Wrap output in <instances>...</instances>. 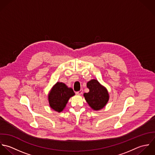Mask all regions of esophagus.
Wrapping results in <instances>:
<instances>
[{
    "instance_id": "obj_1",
    "label": "esophagus",
    "mask_w": 155,
    "mask_h": 155,
    "mask_svg": "<svg viewBox=\"0 0 155 155\" xmlns=\"http://www.w3.org/2000/svg\"><path fill=\"white\" fill-rule=\"evenodd\" d=\"M83 90H80V91L76 92V94H77V95H81V94L83 93Z\"/></svg>"
}]
</instances>
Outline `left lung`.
<instances>
[{
  "mask_svg": "<svg viewBox=\"0 0 155 155\" xmlns=\"http://www.w3.org/2000/svg\"><path fill=\"white\" fill-rule=\"evenodd\" d=\"M87 87L89 92L83 94L86 102L93 110H102L107 105L110 98L107 88L96 79L88 81Z\"/></svg>",
  "mask_w": 155,
  "mask_h": 155,
  "instance_id": "left-lung-1",
  "label": "left lung"
}]
</instances>
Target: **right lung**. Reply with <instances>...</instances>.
<instances>
[{
    "label": "right lung",
    "mask_w": 155,
    "mask_h": 155,
    "mask_svg": "<svg viewBox=\"0 0 155 155\" xmlns=\"http://www.w3.org/2000/svg\"><path fill=\"white\" fill-rule=\"evenodd\" d=\"M74 95L71 87H68L63 83L57 82L48 94L50 107L55 111L61 113L66 107L70 97Z\"/></svg>",
    "instance_id": "right-lung-1"
}]
</instances>
